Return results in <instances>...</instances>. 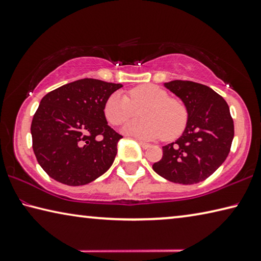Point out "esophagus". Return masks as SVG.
Returning <instances> with one entry per match:
<instances>
[{
    "instance_id": "esophagus-1",
    "label": "esophagus",
    "mask_w": 261,
    "mask_h": 261,
    "mask_svg": "<svg viewBox=\"0 0 261 261\" xmlns=\"http://www.w3.org/2000/svg\"><path fill=\"white\" fill-rule=\"evenodd\" d=\"M139 145L141 147H143L144 149H146V148H148L149 146H151V145H149L148 143H145V141H141V140H139Z\"/></svg>"
}]
</instances>
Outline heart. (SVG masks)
<instances>
[{
	"mask_svg": "<svg viewBox=\"0 0 261 261\" xmlns=\"http://www.w3.org/2000/svg\"><path fill=\"white\" fill-rule=\"evenodd\" d=\"M139 110L141 117L124 126V132L141 139H174L185 130L189 121L188 108L182 101L170 98L166 90L154 84H143L127 92H114L106 100L103 114L109 124L118 126Z\"/></svg>",
	"mask_w": 261,
	"mask_h": 261,
	"instance_id": "heart-1",
	"label": "heart"
}]
</instances>
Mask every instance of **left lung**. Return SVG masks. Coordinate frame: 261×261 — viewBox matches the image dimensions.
Returning a JSON list of instances; mask_svg holds the SVG:
<instances>
[{"instance_id": "left-lung-1", "label": "left lung", "mask_w": 261, "mask_h": 261, "mask_svg": "<svg viewBox=\"0 0 261 261\" xmlns=\"http://www.w3.org/2000/svg\"><path fill=\"white\" fill-rule=\"evenodd\" d=\"M167 88L182 99L189 121L183 135L162 147V159L153 165L161 177L179 184L205 180L230 152L233 121L229 106L208 86L190 81H173Z\"/></svg>"}]
</instances>
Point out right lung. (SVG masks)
Segmentation results:
<instances>
[{
  "instance_id": "1",
  "label": "right lung",
  "mask_w": 261,
  "mask_h": 261,
  "mask_svg": "<svg viewBox=\"0 0 261 261\" xmlns=\"http://www.w3.org/2000/svg\"><path fill=\"white\" fill-rule=\"evenodd\" d=\"M121 87V84L84 78L43 96L31 134L35 158L48 176L78 187L109 169L123 137L107 124L103 106Z\"/></svg>"
}]
</instances>
